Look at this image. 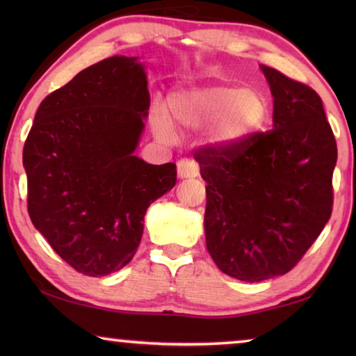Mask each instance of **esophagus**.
Masks as SVG:
<instances>
[{
	"instance_id": "34e87169",
	"label": "esophagus",
	"mask_w": 356,
	"mask_h": 356,
	"mask_svg": "<svg viewBox=\"0 0 356 356\" xmlns=\"http://www.w3.org/2000/svg\"><path fill=\"white\" fill-rule=\"evenodd\" d=\"M177 174L180 179L197 177L200 176V166H197L195 160L182 159V160H179V163H177Z\"/></svg>"
}]
</instances>
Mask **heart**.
<instances>
[{
  "label": "heart",
  "mask_w": 356,
  "mask_h": 356,
  "mask_svg": "<svg viewBox=\"0 0 356 356\" xmlns=\"http://www.w3.org/2000/svg\"><path fill=\"white\" fill-rule=\"evenodd\" d=\"M168 114L184 129L212 127V141L227 147L242 143L261 129L267 116V100L256 89L229 83L191 84L168 97ZM156 135L168 138L171 127L163 114H155Z\"/></svg>",
  "instance_id": "b5f03b06"
}]
</instances>
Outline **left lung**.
<instances>
[{"label":"left lung","instance_id":"8db88e82","mask_svg":"<svg viewBox=\"0 0 356 356\" xmlns=\"http://www.w3.org/2000/svg\"><path fill=\"white\" fill-rule=\"evenodd\" d=\"M261 70L273 95V129L195 154L207 182V250L222 273L246 282L291 272L321 236L337 160L318 94L267 65Z\"/></svg>","mask_w":356,"mask_h":356}]
</instances>
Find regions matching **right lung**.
<instances>
[{"instance_id": "right-lung-1", "label": "right lung", "mask_w": 356, "mask_h": 356, "mask_svg": "<svg viewBox=\"0 0 356 356\" xmlns=\"http://www.w3.org/2000/svg\"><path fill=\"white\" fill-rule=\"evenodd\" d=\"M150 95L138 58L113 56L42 100L23 147L34 227L76 272L124 268L147 207L176 185V165L135 155Z\"/></svg>"}]
</instances>
